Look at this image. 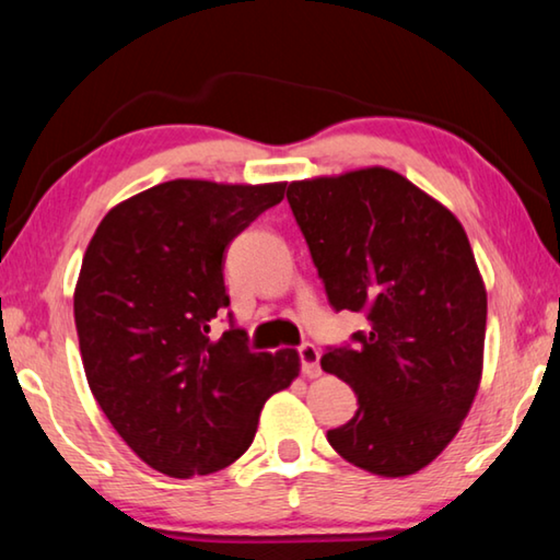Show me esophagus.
Returning <instances> with one entry per match:
<instances>
[{
	"mask_svg": "<svg viewBox=\"0 0 560 560\" xmlns=\"http://www.w3.org/2000/svg\"><path fill=\"white\" fill-rule=\"evenodd\" d=\"M299 355H301L303 375H306V377H318L320 375V353H318V348L311 346V343H303L299 348Z\"/></svg>",
	"mask_w": 560,
	"mask_h": 560,
	"instance_id": "34e87169",
	"label": "esophagus"
}]
</instances>
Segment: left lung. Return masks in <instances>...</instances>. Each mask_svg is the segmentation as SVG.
<instances>
[{
	"mask_svg": "<svg viewBox=\"0 0 560 560\" xmlns=\"http://www.w3.org/2000/svg\"><path fill=\"white\" fill-rule=\"evenodd\" d=\"M287 197L330 306L371 326L320 358L358 395L330 447L377 477H410L459 432L485 371L487 287L467 232L381 165L293 179Z\"/></svg>",
	"mask_w": 560,
	"mask_h": 560,
	"instance_id": "1",
	"label": "left lung"
}]
</instances>
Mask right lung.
<instances>
[{
  "label": "right lung",
  "mask_w": 560,
  "mask_h": 560,
  "mask_svg": "<svg viewBox=\"0 0 560 560\" xmlns=\"http://www.w3.org/2000/svg\"><path fill=\"white\" fill-rule=\"evenodd\" d=\"M283 189L170 179L108 210L83 254L73 318L89 387L122 442L167 477L230 467L264 402L299 377L296 348L252 353L234 326L210 336L230 306L226 244Z\"/></svg>",
  "instance_id": "add662e5"
}]
</instances>
